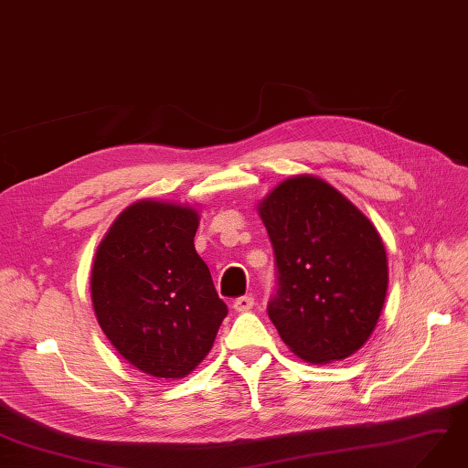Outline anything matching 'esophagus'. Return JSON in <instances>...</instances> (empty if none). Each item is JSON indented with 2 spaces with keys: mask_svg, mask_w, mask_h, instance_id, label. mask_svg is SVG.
<instances>
[{
  "mask_svg": "<svg viewBox=\"0 0 468 468\" xmlns=\"http://www.w3.org/2000/svg\"><path fill=\"white\" fill-rule=\"evenodd\" d=\"M251 307H254V297H251V295H242V297H238V299L234 301V309H236L238 313L250 311Z\"/></svg>",
  "mask_w": 468,
  "mask_h": 468,
  "instance_id": "1",
  "label": "esophagus"
}]
</instances>
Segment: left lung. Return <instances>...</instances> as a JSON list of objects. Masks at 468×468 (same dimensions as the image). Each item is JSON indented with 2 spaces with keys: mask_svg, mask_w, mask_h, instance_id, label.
<instances>
[{
  "mask_svg": "<svg viewBox=\"0 0 468 468\" xmlns=\"http://www.w3.org/2000/svg\"><path fill=\"white\" fill-rule=\"evenodd\" d=\"M277 289L268 314L283 343L311 364L348 358L368 340L388 292V260L372 222L311 175L261 200Z\"/></svg>",
  "mask_w": 468,
  "mask_h": 468,
  "instance_id": "obj_1",
  "label": "left lung"
}]
</instances>
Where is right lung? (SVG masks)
I'll return each instance as SVG.
<instances>
[{"instance_id": "1", "label": "right lung", "mask_w": 468, "mask_h": 468, "mask_svg": "<svg viewBox=\"0 0 468 468\" xmlns=\"http://www.w3.org/2000/svg\"><path fill=\"white\" fill-rule=\"evenodd\" d=\"M191 207L142 200L98 246L96 319L120 355L155 378H183L212 348L229 307L195 250Z\"/></svg>"}]
</instances>
